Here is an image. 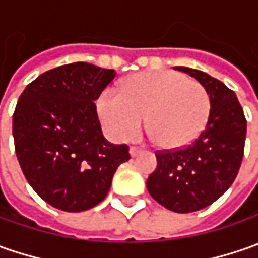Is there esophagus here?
I'll return each instance as SVG.
<instances>
[{
	"label": "esophagus",
	"mask_w": 258,
	"mask_h": 258,
	"mask_svg": "<svg viewBox=\"0 0 258 258\" xmlns=\"http://www.w3.org/2000/svg\"><path fill=\"white\" fill-rule=\"evenodd\" d=\"M129 154H131V156H138L139 154H142V149H139V148H135V146H132L131 149H129Z\"/></svg>",
	"instance_id": "34e87169"
}]
</instances>
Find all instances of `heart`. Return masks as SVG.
Masks as SVG:
<instances>
[{
    "instance_id": "heart-1",
    "label": "heart",
    "mask_w": 258,
    "mask_h": 258,
    "mask_svg": "<svg viewBox=\"0 0 258 258\" xmlns=\"http://www.w3.org/2000/svg\"><path fill=\"white\" fill-rule=\"evenodd\" d=\"M104 129L114 141H131L148 116V129L165 149L194 142L210 116V96L203 85L178 72H145L129 77L122 93L104 92L99 100Z\"/></svg>"
}]
</instances>
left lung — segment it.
<instances>
[{"label":"left lung","mask_w":258,"mask_h":258,"mask_svg":"<svg viewBox=\"0 0 258 258\" xmlns=\"http://www.w3.org/2000/svg\"><path fill=\"white\" fill-rule=\"evenodd\" d=\"M175 69L204 86L210 96V116L192 144L156 154L158 165L146 186L162 207L186 214L211 205L231 186L243 161L247 122L237 96L223 82L201 70Z\"/></svg>","instance_id":"left-lung-1"}]
</instances>
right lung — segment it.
I'll return each instance as SVG.
<instances>
[{
  "instance_id": "add662e5",
  "label": "right lung",
  "mask_w": 258,
  "mask_h": 258,
  "mask_svg": "<svg viewBox=\"0 0 258 258\" xmlns=\"http://www.w3.org/2000/svg\"><path fill=\"white\" fill-rule=\"evenodd\" d=\"M114 70L90 63L60 66L24 89L13 116L15 154L25 179L45 203L80 213L102 203L126 145L104 139L94 102Z\"/></svg>"
}]
</instances>
